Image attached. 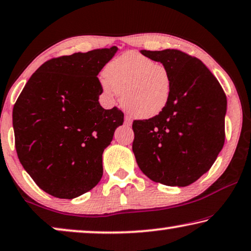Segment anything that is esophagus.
Returning <instances> with one entry per match:
<instances>
[{
    "label": "esophagus",
    "mask_w": 251,
    "mask_h": 251,
    "mask_svg": "<svg viewBox=\"0 0 251 251\" xmlns=\"http://www.w3.org/2000/svg\"><path fill=\"white\" fill-rule=\"evenodd\" d=\"M125 123L126 126H131V118L128 117V115H126L125 117Z\"/></svg>",
    "instance_id": "esophagus-1"
}]
</instances>
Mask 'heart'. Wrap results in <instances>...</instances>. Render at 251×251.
Returning a JSON list of instances; mask_svg holds the SVG:
<instances>
[{
	"label": "heart",
	"mask_w": 251,
	"mask_h": 251,
	"mask_svg": "<svg viewBox=\"0 0 251 251\" xmlns=\"http://www.w3.org/2000/svg\"><path fill=\"white\" fill-rule=\"evenodd\" d=\"M101 87L108 99L121 95L125 110L138 119L156 117L170 103L173 74L165 64L138 52H126L104 69Z\"/></svg>",
	"instance_id": "b5f03b06"
}]
</instances>
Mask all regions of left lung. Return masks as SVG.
<instances>
[{"label": "left lung", "instance_id": "left-lung-1", "mask_svg": "<svg viewBox=\"0 0 251 251\" xmlns=\"http://www.w3.org/2000/svg\"><path fill=\"white\" fill-rule=\"evenodd\" d=\"M140 52L172 71L173 94L158 115L133 121L137 164L155 182L189 186L212 168L222 151L226 96L197 57L173 49Z\"/></svg>", "mask_w": 251, "mask_h": 251}]
</instances>
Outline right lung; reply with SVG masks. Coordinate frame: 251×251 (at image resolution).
I'll use <instances>...</instances> for the list:
<instances>
[{"instance_id":"add662e5","label":"right lung","mask_w":251,"mask_h":251,"mask_svg":"<svg viewBox=\"0 0 251 251\" xmlns=\"http://www.w3.org/2000/svg\"><path fill=\"white\" fill-rule=\"evenodd\" d=\"M117 50L112 46L46 61L14 104L18 157L35 183L54 197H78L103 176L101 155L125 115L117 106H100L97 75Z\"/></svg>"}]
</instances>
